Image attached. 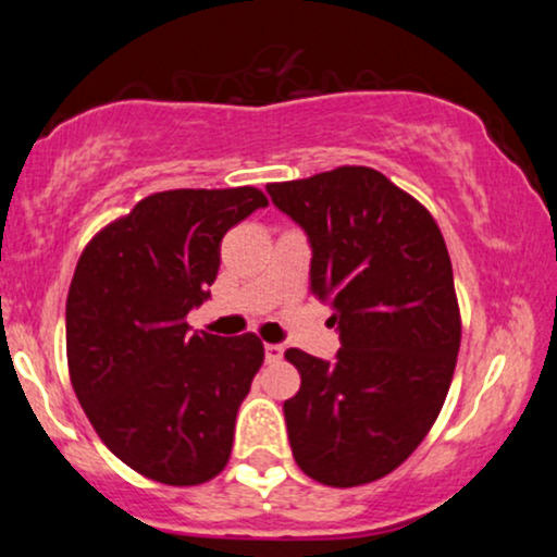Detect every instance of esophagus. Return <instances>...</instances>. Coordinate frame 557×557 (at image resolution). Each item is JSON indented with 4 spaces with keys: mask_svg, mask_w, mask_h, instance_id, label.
Wrapping results in <instances>:
<instances>
[{
    "mask_svg": "<svg viewBox=\"0 0 557 557\" xmlns=\"http://www.w3.org/2000/svg\"><path fill=\"white\" fill-rule=\"evenodd\" d=\"M283 354H285V348L280 343H267L264 345L267 361H280V359H283Z\"/></svg>",
    "mask_w": 557,
    "mask_h": 557,
    "instance_id": "esophagus-1",
    "label": "esophagus"
}]
</instances>
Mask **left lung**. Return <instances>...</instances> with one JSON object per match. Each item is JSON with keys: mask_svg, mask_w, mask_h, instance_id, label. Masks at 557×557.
I'll return each mask as SVG.
<instances>
[{"mask_svg": "<svg viewBox=\"0 0 557 557\" xmlns=\"http://www.w3.org/2000/svg\"><path fill=\"white\" fill-rule=\"evenodd\" d=\"M311 246V293L332 306L335 361L285 350L300 389L285 400L293 458L330 487L382 479L417 450L443 408L458 348L453 267L437 222L372 168L270 183Z\"/></svg>", "mask_w": 557, "mask_h": 557, "instance_id": "left-lung-1", "label": "left lung"}]
</instances>
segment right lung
Segmentation results:
<instances>
[{
	"instance_id": "obj_1",
	"label": "right lung",
	"mask_w": 557,
	"mask_h": 557,
	"mask_svg": "<svg viewBox=\"0 0 557 557\" xmlns=\"http://www.w3.org/2000/svg\"><path fill=\"white\" fill-rule=\"evenodd\" d=\"M267 207L259 188L146 196L83 248L67 293V367L83 411L120 461L172 487L225 469L235 417L264 361L253 332H190L225 233Z\"/></svg>"
}]
</instances>
